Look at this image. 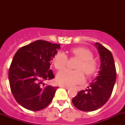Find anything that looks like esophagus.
<instances>
[{"label": "esophagus", "mask_w": 125, "mask_h": 125, "mask_svg": "<svg viewBox=\"0 0 125 125\" xmlns=\"http://www.w3.org/2000/svg\"><path fill=\"white\" fill-rule=\"evenodd\" d=\"M60 87H61V88H64V89H69V88H70L69 87L66 86H64V85H61Z\"/></svg>", "instance_id": "34e87169"}]
</instances>
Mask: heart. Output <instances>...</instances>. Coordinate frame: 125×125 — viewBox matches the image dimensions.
I'll use <instances>...</instances> for the list:
<instances>
[{
    "instance_id": "heart-1",
    "label": "heart",
    "mask_w": 125,
    "mask_h": 125,
    "mask_svg": "<svg viewBox=\"0 0 125 125\" xmlns=\"http://www.w3.org/2000/svg\"><path fill=\"white\" fill-rule=\"evenodd\" d=\"M71 55L79 59L76 65V70L65 69L57 73L56 80L61 84L72 86L83 82L84 74L88 76H93L96 73L98 67V63L93 59V54L91 51L83 47H73L69 50ZM68 57L64 52L58 51L53 57V63L55 68L61 70L66 67Z\"/></svg>"
}]
</instances>
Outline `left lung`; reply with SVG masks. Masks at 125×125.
I'll use <instances>...</instances> for the list:
<instances>
[{
    "mask_svg": "<svg viewBox=\"0 0 125 125\" xmlns=\"http://www.w3.org/2000/svg\"><path fill=\"white\" fill-rule=\"evenodd\" d=\"M95 46L101 57L98 76L90 83L88 89L78 92L72 100L74 106L83 111H93L102 107L111 96L116 78L115 64L110 51L98 42Z\"/></svg>",
    "mask_w": 125,
    "mask_h": 125,
    "instance_id": "1",
    "label": "left lung"
}]
</instances>
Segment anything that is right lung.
<instances>
[{"label": "right lung", "mask_w": 125, "mask_h": 125, "mask_svg": "<svg viewBox=\"0 0 125 125\" xmlns=\"http://www.w3.org/2000/svg\"><path fill=\"white\" fill-rule=\"evenodd\" d=\"M59 44L37 40L21 47L15 53L9 70L11 91L19 104L31 111L49 105L57 87L45 84L54 78L50 69Z\"/></svg>", "instance_id": "right-lung-1"}]
</instances>
